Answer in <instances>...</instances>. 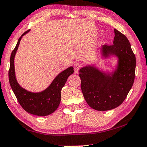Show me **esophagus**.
Masks as SVG:
<instances>
[{
  "label": "esophagus",
  "mask_w": 147,
  "mask_h": 147,
  "mask_svg": "<svg viewBox=\"0 0 147 147\" xmlns=\"http://www.w3.org/2000/svg\"><path fill=\"white\" fill-rule=\"evenodd\" d=\"M81 68V65L79 63H75L74 64V72L76 73H78L79 70Z\"/></svg>",
  "instance_id": "esophagus-1"
}]
</instances>
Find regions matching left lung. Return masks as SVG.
Returning <instances> with one entry per match:
<instances>
[{
	"instance_id": "obj_1",
	"label": "left lung",
	"mask_w": 147,
	"mask_h": 147,
	"mask_svg": "<svg viewBox=\"0 0 147 147\" xmlns=\"http://www.w3.org/2000/svg\"><path fill=\"white\" fill-rule=\"evenodd\" d=\"M113 44L99 48L103 59L115 57L117 62L112 71L100 70L94 63L80 70L81 90L90 107L99 111H109L120 105L134 84L136 59L129 40L114 29Z\"/></svg>"
}]
</instances>
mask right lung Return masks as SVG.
<instances>
[{"label":"right lung","instance_id":"add662e5","mask_svg":"<svg viewBox=\"0 0 147 147\" xmlns=\"http://www.w3.org/2000/svg\"><path fill=\"white\" fill-rule=\"evenodd\" d=\"M30 31L28 30L20 36L16 48L11 53L8 73L9 82L18 102L25 111L36 116H48L53 113L59 107L61 101V89L69 76L74 73V68L69 67L58 74L50 85L42 92H32L22 87L16 79L14 59L21 40Z\"/></svg>","mask_w":147,"mask_h":147}]
</instances>
